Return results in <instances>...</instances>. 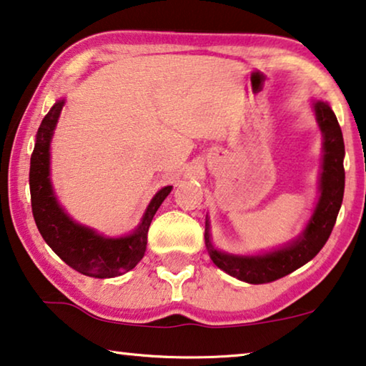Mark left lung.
<instances>
[{"instance_id":"8db88e82","label":"left lung","mask_w":366,"mask_h":366,"mask_svg":"<svg viewBox=\"0 0 366 366\" xmlns=\"http://www.w3.org/2000/svg\"><path fill=\"white\" fill-rule=\"evenodd\" d=\"M314 109H316L320 131L324 134V164L322 177H320V198L316 211L300 239L285 249L274 250L263 257H235L221 254L212 249L209 230L206 227V245L209 249L211 260L230 277L252 285L269 283V281L283 278L312 260L332 232L342 199H344L345 145L339 121L330 106L317 101L314 104Z\"/></svg>"}]
</instances>
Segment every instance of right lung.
Here are the masks:
<instances>
[{
    "mask_svg": "<svg viewBox=\"0 0 366 366\" xmlns=\"http://www.w3.org/2000/svg\"><path fill=\"white\" fill-rule=\"evenodd\" d=\"M64 108V99L52 106L41 126L31 155L29 187L34 221L47 245L66 265L93 278H114L129 272L142 260L147 247V232L157 209L172 191L162 188L145 211L136 232L121 239H106L92 229L75 224L57 204L49 179V147L55 124Z\"/></svg>",
    "mask_w": 366,
    "mask_h": 366,
    "instance_id": "right-lung-1",
    "label": "right lung"
}]
</instances>
